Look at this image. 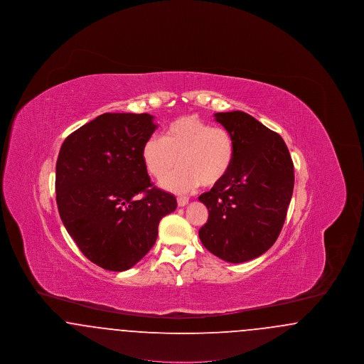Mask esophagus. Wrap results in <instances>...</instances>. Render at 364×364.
<instances>
[{
    "label": "esophagus",
    "instance_id": "1",
    "mask_svg": "<svg viewBox=\"0 0 364 364\" xmlns=\"http://www.w3.org/2000/svg\"><path fill=\"white\" fill-rule=\"evenodd\" d=\"M188 202H190V199H188L187 196H178V198H177V205H178L180 208H184L186 205H188Z\"/></svg>",
    "mask_w": 364,
    "mask_h": 364
}]
</instances>
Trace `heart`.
Returning a JSON list of instances; mask_svg holds the SVG:
<instances>
[{
    "instance_id": "heart-1",
    "label": "heart",
    "mask_w": 364,
    "mask_h": 364,
    "mask_svg": "<svg viewBox=\"0 0 364 364\" xmlns=\"http://www.w3.org/2000/svg\"><path fill=\"white\" fill-rule=\"evenodd\" d=\"M236 154L235 138L224 127H213L196 116H184L164 128L162 138L151 135L141 146V159L147 172L162 178V187L187 192L200 183L211 187L220 183L232 168Z\"/></svg>"
}]
</instances>
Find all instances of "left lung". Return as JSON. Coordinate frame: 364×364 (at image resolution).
Listing matches in <instances>:
<instances>
[{
    "label": "left lung",
    "instance_id": "8db88e82",
    "mask_svg": "<svg viewBox=\"0 0 364 364\" xmlns=\"http://www.w3.org/2000/svg\"><path fill=\"white\" fill-rule=\"evenodd\" d=\"M235 138L230 171L199 196L208 208L202 244L230 263L255 259L277 240L294 192V162L285 141L244 112L215 113Z\"/></svg>",
    "mask_w": 364,
    "mask_h": 364
}]
</instances>
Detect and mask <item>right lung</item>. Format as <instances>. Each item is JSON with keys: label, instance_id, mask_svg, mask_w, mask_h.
Returning a JSON list of instances; mask_svg holds the SVG:
<instances>
[{"label": "right lung", "instance_id": "1", "mask_svg": "<svg viewBox=\"0 0 364 364\" xmlns=\"http://www.w3.org/2000/svg\"><path fill=\"white\" fill-rule=\"evenodd\" d=\"M147 113H104L64 140L55 164L61 221L87 259L105 270L135 266L156 244L158 224L177 208L153 186L141 146L156 129ZM144 196L138 201L136 196Z\"/></svg>", "mask_w": 364, "mask_h": 364}]
</instances>
